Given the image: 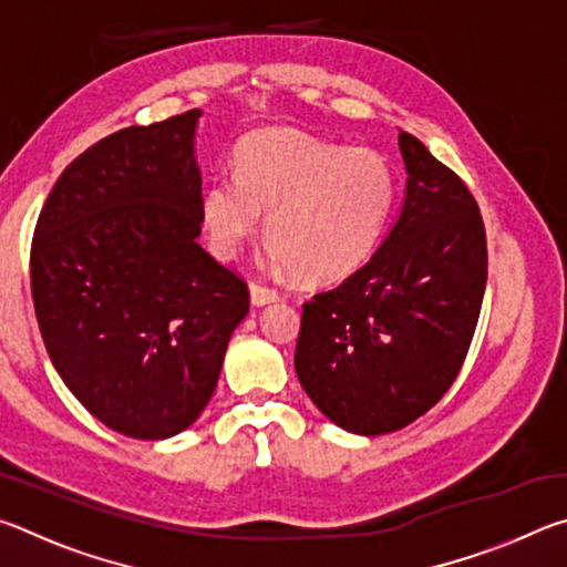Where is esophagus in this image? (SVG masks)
Segmentation results:
<instances>
[{"mask_svg": "<svg viewBox=\"0 0 567 567\" xmlns=\"http://www.w3.org/2000/svg\"><path fill=\"white\" fill-rule=\"evenodd\" d=\"M277 295L272 287H265V285H260V282H252L249 285V300H252V305H257V307H262V305H270V302H275L277 300Z\"/></svg>", "mask_w": 567, "mask_h": 567, "instance_id": "34e87169", "label": "esophagus"}]
</instances>
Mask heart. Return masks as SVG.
Returning a JSON list of instances; mask_svg holds the SVG:
<instances>
[{"label": "heart", "instance_id": "1", "mask_svg": "<svg viewBox=\"0 0 567 567\" xmlns=\"http://www.w3.org/2000/svg\"><path fill=\"white\" fill-rule=\"evenodd\" d=\"M395 197V169L380 152L260 130L237 145L235 177L209 182L203 219L215 252L235 257L267 213L275 265L305 282H332L375 252Z\"/></svg>", "mask_w": 567, "mask_h": 567}]
</instances>
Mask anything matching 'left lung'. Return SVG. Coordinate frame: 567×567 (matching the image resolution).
<instances>
[{
  "label": "left lung",
  "instance_id": "left-lung-1",
  "mask_svg": "<svg viewBox=\"0 0 567 567\" xmlns=\"http://www.w3.org/2000/svg\"><path fill=\"white\" fill-rule=\"evenodd\" d=\"M405 203L378 252L302 305L295 370L348 433L410 425L453 385L487 282L485 225L473 192L400 132Z\"/></svg>",
  "mask_w": 567,
  "mask_h": 567
}]
</instances>
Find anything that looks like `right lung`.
Listing matches in <instances>:
<instances>
[{
	"instance_id": "obj_1",
	"label": "right lung",
	"mask_w": 567,
	"mask_h": 567,
	"mask_svg": "<svg viewBox=\"0 0 567 567\" xmlns=\"http://www.w3.org/2000/svg\"><path fill=\"white\" fill-rule=\"evenodd\" d=\"M199 110L84 150L47 197L30 255L50 360L94 417L137 440L187 430L213 398L249 290L199 247Z\"/></svg>"
}]
</instances>
